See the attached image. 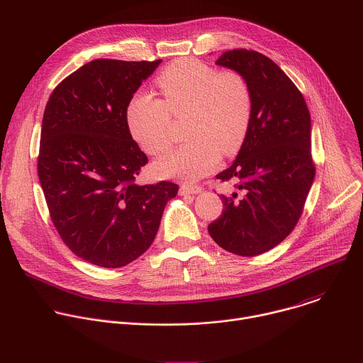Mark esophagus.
Wrapping results in <instances>:
<instances>
[{"label": "esophagus", "instance_id": "34e87169", "mask_svg": "<svg viewBox=\"0 0 363 363\" xmlns=\"http://www.w3.org/2000/svg\"><path fill=\"white\" fill-rule=\"evenodd\" d=\"M201 186L199 185H188V184H184V185H181V188H179V194L181 195H188V194H198V192H201Z\"/></svg>", "mask_w": 363, "mask_h": 363}]
</instances>
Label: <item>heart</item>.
<instances>
[{"mask_svg":"<svg viewBox=\"0 0 363 363\" xmlns=\"http://www.w3.org/2000/svg\"><path fill=\"white\" fill-rule=\"evenodd\" d=\"M162 100L138 94L128 108V126L150 155L164 153L172 142V118H182L188 139L158 162L164 175L196 179L210 174L221 153L242 146L251 122V94L234 70H217L195 59L168 66L157 80Z\"/></svg>","mask_w":363,"mask_h":363,"instance_id":"heart-1","label":"heart"}]
</instances>
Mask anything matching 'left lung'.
Wrapping results in <instances>:
<instances>
[{
	"label": "left lung",
	"instance_id": "left-lung-1",
	"mask_svg": "<svg viewBox=\"0 0 363 363\" xmlns=\"http://www.w3.org/2000/svg\"><path fill=\"white\" fill-rule=\"evenodd\" d=\"M217 65L238 72L251 94V122L234 164L217 175L241 194L223 195V214L208 225L224 250L252 257L280 244L300 220L316 167L303 94L269 57L254 50L223 53Z\"/></svg>",
	"mask_w": 363,
	"mask_h": 363
}]
</instances>
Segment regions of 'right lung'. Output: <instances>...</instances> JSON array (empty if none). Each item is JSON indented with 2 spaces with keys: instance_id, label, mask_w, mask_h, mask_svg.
<instances>
[{
  "instance_id": "obj_1",
  "label": "right lung",
  "mask_w": 363,
  "mask_h": 363,
  "mask_svg": "<svg viewBox=\"0 0 363 363\" xmlns=\"http://www.w3.org/2000/svg\"><path fill=\"white\" fill-rule=\"evenodd\" d=\"M153 62L97 59L62 80L44 109L37 171L55 228L84 262L123 267L155 240L168 181L140 185L147 157L132 139L128 106Z\"/></svg>"
}]
</instances>
